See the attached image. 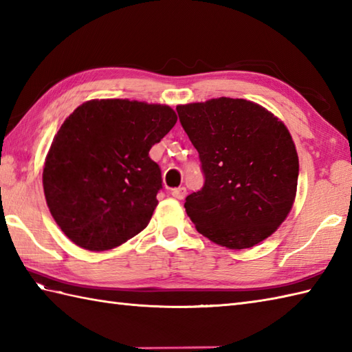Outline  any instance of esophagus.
Instances as JSON below:
<instances>
[{"label": "esophagus", "instance_id": "34e87169", "mask_svg": "<svg viewBox=\"0 0 352 352\" xmlns=\"http://www.w3.org/2000/svg\"><path fill=\"white\" fill-rule=\"evenodd\" d=\"M171 196H173L177 200H182L186 196V188H185V186H179V188L171 190Z\"/></svg>", "mask_w": 352, "mask_h": 352}]
</instances>
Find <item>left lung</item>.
I'll use <instances>...</instances> for the list:
<instances>
[{
  "label": "left lung",
  "mask_w": 352,
  "mask_h": 352,
  "mask_svg": "<svg viewBox=\"0 0 352 352\" xmlns=\"http://www.w3.org/2000/svg\"><path fill=\"white\" fill-rule=\"evenodd\" d=\"M196 147L205 185L185 210L215 244L252 248L291 212L298 184V153L286 124L247 99L214 98L176 107Z\"/></svg>",
  "instance_id": "8db88e82"
}]
</instances>
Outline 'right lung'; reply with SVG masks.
Masks as SVG:
<instances>
[{"mask_svg":"<svg viewBox=\"0 0 352 352\" xmlns=\"http://www.w3.org/2000/svg\"><path fill=\"white\" fill-rule=\"evenodd\" d=\"M176 120L168 105L91 99L63 122L42 181L50 212L74 244L105 252L147 228L162 186L149 151Z\"/></svg>","mask_w":352,"mask_h":352,"instance_id":"1","label":"right lung"}]
</instances>
